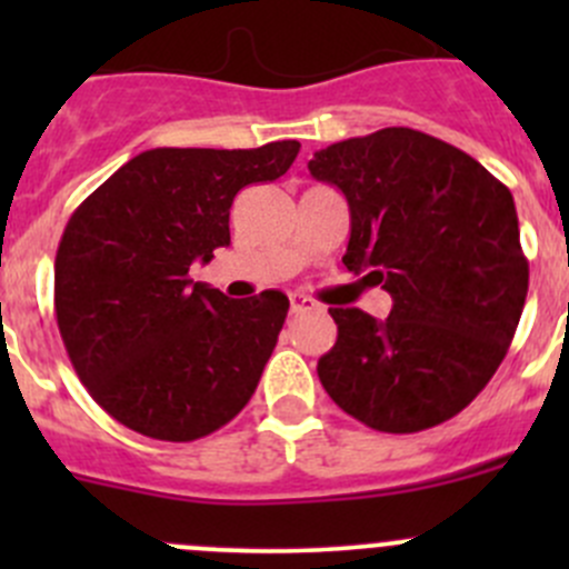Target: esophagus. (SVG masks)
<instances>
[{
    "label": "esophagus",
    "mask_w": 569,
    "mask_h": 569,
    "mask_svg": "<svg viewBox=\"0 0 569 569\" xmlns=\"http://www.w3.org/2000/svg\"><path fill=\"white\" fill-rule=\"evenodd\" d=\"M289 300H291V313L317 311V300H311V297L302 295V291H295V295H291Z\"/></svg>",
    "instance_id": "1"
}]
</instances>
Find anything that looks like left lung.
Masks as SVG:
<instances>
[{
    "mask_svg": "<svg viewBox=\"0 0 569 569\" xmlns=\"http://www.w3.org/2000/svg\"><path fill=\"white\" fill-rule=\"evenodd\" d=\"M349 203V272L393 297L391 317L330 308L319 358L330 399L377 432L410 435L465 410L501 366L529 295L512 192L473 157L391 126L308 162Z\"/></svg>",
    "mask_w": 569,
    "mask_h": 569,
    "instance_id": "left-lung-1",
    "label": "left lung"
}]
</instances>
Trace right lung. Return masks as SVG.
Returning <instances> with one entry per match:
<instances>
[{
	"instance_id": "1",
	"label": "right lung",
	"mask_w": 569,
	"mask_h": 569,
	"mask_svg": "<svg viewBox=\"0 0 569 569\" xmlns=\"http://www.w3.org/2000/svg\"><path fill=\"white\" fill-rule=\"evenodd\" d=\"M297 140L248 151L153 148L79 206L54 261V313L88 393L123 427L189 443L256 393L289 313L283 291L228 300L189 267L231 244V203L274 181Z\"/></svg>"
}]
</instances>
